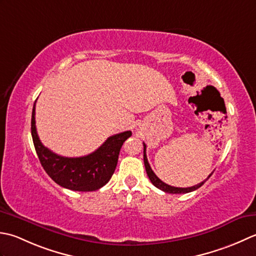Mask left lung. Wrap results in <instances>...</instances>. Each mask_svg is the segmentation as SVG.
<instances>
[{
	"mask_svg": "<svg viewBox=\"0 0 256 256\" xmlns=\"http://www.w3.org/2000/svg\"><path fill=\"white\" fill-rule=\"evenodd\" d=\"M144 166H146V171H147V174L149 176V179L151 181V184H152L156 188H158V189L162 190L164 192H166V194H188V192H192L194 191L196 189H199V188L201 186L204 184V182L210 178L211 174L208 176L206 180L200 182L199 184H196L194 186H189V188H176V186H169L164 184V181H161L157 176H156L154 172L152 171V169H151V166L148 162V159H147V154H146V144H144Z\"/></svg>",
	"mask_w": 256,
	"mask_h": 256,
	"instance_id": "8db88e82",
	"label": "left lung"
}]
</instances>
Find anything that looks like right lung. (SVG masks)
<instances>
[{"mask_svg":"<svg viewBox=\"0 0 256 256\" xmlns=\"http://www.w3.org/2000/svg\"><path fill=\"white\" fill-rule=\"evenodd\" d=\"M30 130L40 162L52 180L72 191H96L110 180L117 166L122 144L132 136L124 132L109 137L100 147L84 157H62L40 142L35 126V104L32 112Z\"/></svg>","mask_w":256,"mask_h":256,"instance_id":"add662e5","label":"right lung"}]
</instances>
